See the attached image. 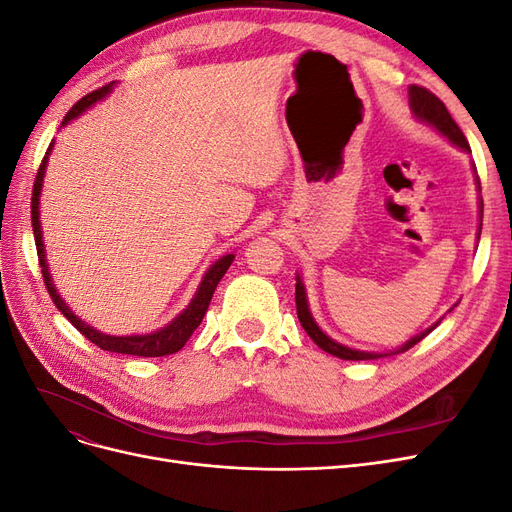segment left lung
<instances>
[{
    "label": "left lung",
    "instance_id": "1",
    "mask_svg": "<svg viewBox=\"0 0 512 512\" xmlns=\"http://www.w3.org/2000/svg\"><path fill=\"white\" fill-rule=\"evenodd\" d=\"M410 104H412V111H414V115H416L418 119H423V121L431 123L433 128L440 130L444 136H448V141L455 143V145L461 147V149L470 151L468 138L463 136L461 128L457 126L455 119L451 117V113H448V108L444 106V102H442L436 94H431L429 89H425V87H421V85H412V87H410ZM294 301H297V316H299L301 327L307 331L309 337L314 339L316 346L322 348L324 352H329V354H333V356H339V359H346V361H371V359H380V356H384V354L361 352V350L346 348V346H342V344L333 342L331 337L324 335V333L318 329V324L314 322L312 314H309L307 299H305V288H303V284H301V277H299V275H297V290H294ZM436 327H438V324H436ZM436 327H431V329H427L425 333L412 337L410 342H408L404 348H399L397 352L410 350L412 346H416L418 342H421L423 337H427Z\"/></svg>",
    "mask_w": 512,
    "mask_h": 512
}]
</instances>
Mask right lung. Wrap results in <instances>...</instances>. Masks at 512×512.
I'll list each match as a JSON object with an SVG mask.
<instances>
[{
    "mask_svg": "<svg viewBox=\"0 0 512 512\" xmlns=\"http://www.w3.org/2000/svg\"><path fill=\"white\" fill-rule=\"evenodd\" d=\"M108 89H111V85H104L96 91H91V94H87L85 98H81L79 102H76L68 115L64 117V126L68 121H72L74 117H79L85 108H89L94 102L102 100ZM53 147V145H51ZM49 147V151H51ZM49 151H46V156H49ZM46 156L42 158L40 162V168L36 173V181H34V192H32V228H34V239H36V250H38V262H40V271H42V280H44V286L46 290H49L51 299L55 303V307L59 309L61 314H64L79 333H83L91 344H96L98 348L102 350H108V352H117V354H132V356H166V354H175L179 352L185 342L192 337V333L196 331V327L200 322H203L205 314H207V307L211 303V297L215 288H218L220 280L224 277V273L228 271V267L232 265V260H235V256L232 254H226L224 258H220L215 265L207 271L203 284H200L196 297L192 299V303L188 305V309L181 316H177L173 322L168 324V327L151 333V335H130V337H113V335H102L98 331H94L89 327V324L81 322L79 318H76L68 305L59 299V294L55 292L53 288V282H51V275H49V269H46V260H44V245H42V230H40V220H38V196H40V188H42V175H44V168H46Z\"/></svg>",
    "mask_w": 512,
    "mask_h": 512,
    "instance_id": "obj_1",
    "label": "right lung"
}]
</instances>
